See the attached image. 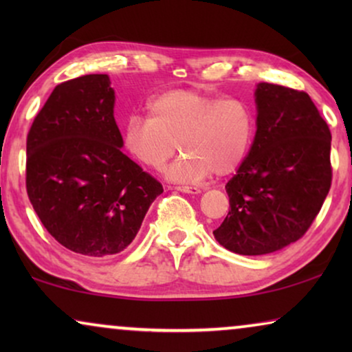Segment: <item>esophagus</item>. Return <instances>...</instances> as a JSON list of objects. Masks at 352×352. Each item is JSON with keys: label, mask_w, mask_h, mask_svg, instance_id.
<instances>
[{"label": "esophagus", "mask_w": 352, "mask_h": 352, "mask_svg": "<svg viewBox=\"0 0 352 352\" xmlns=\"http://www.w3.org/2000/svg\"><path fill=\"white\" fill-rule=\"evenodd\" d=\"M175 189L179 192H184V194H200V189H197V187H190V186H176Z\"/></svg>", "instance_id": "1"}]
</instances>
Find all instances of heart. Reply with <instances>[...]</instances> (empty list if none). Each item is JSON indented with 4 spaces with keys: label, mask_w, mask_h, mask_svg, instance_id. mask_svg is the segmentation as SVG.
Listing matches in <instances>:
<instances>
[{
    "label": "heart",
    "mask_w": 352,
    "mask_h": 352,
    "mask_svg": "<svg viewBox=\"0 0 352 352\" xmlns=\"http://www.w3.org/2000/svg\"><path fill=\"white\" fill-rule=\"evenodd\" d=\"M253 109L243 99L224 98L197 89L176 88L157 94L148 115L133 113L123 126V148L148 170H162L179 151L168 170L173 181H200L235 171L252 146Z\"/></svg>",
    "instance_id": "heart-1"
}]
</instances>
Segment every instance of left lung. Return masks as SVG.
<instances>
[{
    "label": "left lung",
    "mask_w": 352,
    "mask_h": 352,
    "mask_svg": "<svg viewBox=\"0 0 352 352\" xmlns=\"http://www.w3.org/2000/svg\"><path fill=\"white\" fill-rule=\"evenodd\" d=\"M254 102V141L226 184L230 210L213 230L219 245L247 256L300 240L331 186V134L309 96L259 83Z\"/></svg>",
    "instance_id": "8db88e82"
}]
</instances>
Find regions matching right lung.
I'll return each instance as SVG.
<instances>
[{
	"label": "right lung",
	"mask_w": 352,
	"mask_h": 352,
	"mask_svg": "<svg viewBox=\"0 0 352 352\" xmlns=\"http://www.w3.org/2000/svg\"><path fill=\"white\" fill-rule=\"evenodd\" d=\"M109 75L57 85L27 136V194L47 232L74 253L105 258L136 237L163 192L122 152Z\"/></svg>",
	"instance_id": "right-lung-1"
}]
</instances>
